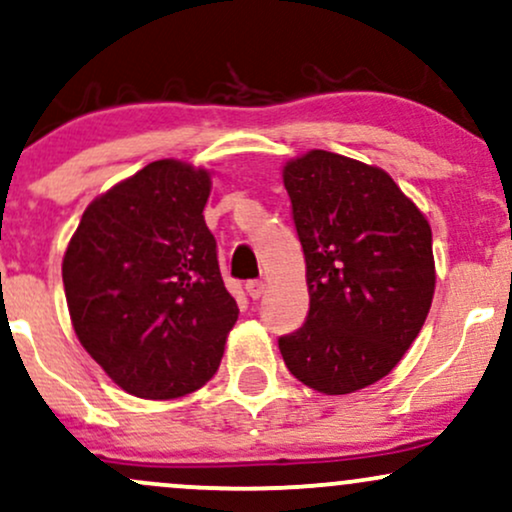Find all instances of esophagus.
Listing matches in <instances>:
<instances>
[{"label":"esophagus","instance_id":"esophagus-1","mask_svg":"<svg viewBox=\"0 0 512 512\" xmlns=\"http://www.w3.org/2000/svg\"><path fill=\"white\" fill-rule=\"evenodd\" d=\"M264 289H267V284H264V281H257V279H252V281H248V284H245V291H248V296L252 298V301L262 298Z\"/></svg>","mask_w":512,"mask_h":512}]
</instances>
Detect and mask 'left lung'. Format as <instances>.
Returning a JSON list of instances; mask_svg holds the SVG:
<instances>
[{
  "label": "left lung",
  "instance_id": "1",
  "mask_svg": "<svg viewBox=\"0 0 512 512\" xmlns=\"http://www.w3.org/2000/svg\"><path fill=\"white\" fill-rule=\"evenodd\" d=\"M310 310L279 337L286 368L325 395L378 383L419 337L436 262L426 216L383 168L313 149L284 166Z\"/></svg>",
  "mask_w": 512,
  "mask_h": 512
}]
</instances>
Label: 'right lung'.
<instances>
[{"label":"right lung","mask_w":512,"mask_h":512,"mask_svg":"<svg viewBox=\"0 0 512 512\" xmlns=\"http://www.w3.org/2000/svg\"><path fill=\"white\" fill-rule=\"evenodd\" d=\"M209 192V170L149 163L88 204L64 252L76 337L134 397L199 390L238 320L204 223Z\"/></svg>","instance_id":"add662e5"}]
</instances>
